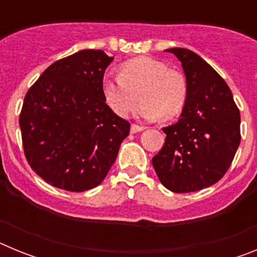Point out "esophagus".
<instances>
[{
  "label": "esophagus",
  "mask_w": 257,
  "mask_h": 257,
  "mask_svg": "<svg viewBox=\"0 0 257 257\" xmlns=\"http://www.w3.org/2000/svg\"><path fill=\"white\" fill-rule=\"evenodd\" d=\"M143 130H145L144 126H139V124H135V123L131 124V133L133 134L140 133V131H143Z\"/></svg>",
  "instance_id": "1"
}]
</instances>
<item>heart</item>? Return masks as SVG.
Listing matches in <instances>:
<instances>
[{
  "instance_id": "obj_1",
  "label": "heart",
  "mask_w": 257,
  "mask_h": 257,
  "mask_svg": "<svg viewBox=\"0 0 257 257\" xmlns=\"http://www.w3.org/2000/svg\"><path fill=\"white\" fill-rule=\"evenodd\" d=\"M187 77L166 63L149 56L126 61L118 77L105 76L101 94L105 104L118 117H127L142 101L138 115L143 119H171L183 112L188 100Z\"/></svg>"
}]
</instances>
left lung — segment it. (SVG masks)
Masks as SVG:
<instances>
[{
  "instance_id": "left-lung-1",
  "label": "left lung",
  "mask_w": 257,
  "mask_h": 257,
  "mask_svg": "<svg viewBox=\"0 0 257 257\" xmlns=\"http://www.w3.org/2000/svg\"><path fill=\"white\" fill-rule=\"evenodd\" d=\"M181 61L188 100L176 123L163 128L165 144L152 158L160 181L175 193L197 192L217 183L240 143V115L222 77L196 52L166 50Z\"/></svg>"
}]
</instances>
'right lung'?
<instances>
[{
	"label": "right lung",
	"mask_w": 257,
	"mask_h": 257,
	"mask_svg": "<svg viewBox=\"0 0 257 257\" xmlns=\"http://www.w3.org/2000/svg\"><path fill=\"white\" fill-rule=\"evenodd\" d=\"M113 58L81 50L52 63L27 92L19 124L32 170L68 192L97 187L130 133V122L109 109L101 81Z\"/></svg>",
	"instance_id": "1"
}]
</instances>
